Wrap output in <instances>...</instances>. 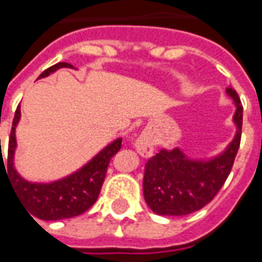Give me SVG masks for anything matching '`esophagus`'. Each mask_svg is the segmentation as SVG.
Instances as JSON below:
<instances>
[{"label": "esophagus", "instance_id": "34e87169", "mask_svg": "<svg viewBox=\"0 0 262 262\" xmlns=\"http://www.w3.org/2000/svg\"><path fill=\"white\" fill-rule=\"evenodd\" d=\"M135 148L137 151L140 157L143 158H149L154 152V141H152V136L148 130H144L140 137L136 140L135 143Z\"/></svg>", "mask_w": 262, "mask_h": 262}]
</instances>
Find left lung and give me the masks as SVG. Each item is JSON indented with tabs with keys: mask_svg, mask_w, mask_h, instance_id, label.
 Segmentation results:
<instances>
[{
	"mask_svg": "<svg viewBox=\"0 0 262 262\" xmlns=\"http://www.w3.org/2000/svg\"><path fill=\"white\" fill-rule=\"evenodd\" d=\"M233 100L235 136L225 149L209 158L188 157L180 148H161L145 163L143 193L148 207L159 215H185L201 210L217 195L231 173L242 136L243 107L232 88L225 89Z\"/></svg>",
	"mask_w": 262,
	"mask_h": 262,
	"instance_id": "left-lung-1",
	"label": "left lung"
}]
</instances>
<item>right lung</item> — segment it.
Returning a JSON list of instances; mask_svg holds the SVG:
<instances>
[{"label":"right lung","mask_w":262,"mask_h":262,"mask_svg":"<svg viewBox=\"0 0 262 262\" xmlns=\"http://www.w3.org/2000/svg\"><path fill=\"white\" fill-rule=\"evenodd\" d=\"M59 69H74L70 63H57L45 70L38 79L49 77L51 74ZM77 70V69H74ZM21 113L20 105L15 113V118L12 122L11 137H9V149H8V162L4 165L3 152H1V166H7L5 173L9 176L11 185L13 191L27 209L30 214L45 221H57V220L71 219L75 215L85 213L93 203L97 201L100 189L104 181L105 171L108 166L110 159L121 149L122 139L114 140L107 144L103 149H100L89 162H86L78 170L71 174L61 177L49 183H37L29 181L19 174L15 167V152L17 143H16V126L20 121ZM1 145V140H0Z\"/></svg>","instance_id":"right-lung-1"}]
</instances>
